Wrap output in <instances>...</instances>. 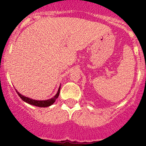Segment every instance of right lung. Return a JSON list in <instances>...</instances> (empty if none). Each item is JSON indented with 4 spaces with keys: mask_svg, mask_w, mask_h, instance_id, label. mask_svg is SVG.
Masks as SVG:
<instances>
[{
    "mask_svg": "<svg viewBox=\"0 0 146 146\" xmlns=\"http://www.w3.org/2000/svg\"><path fill=\"white\" fill-rule=\"evenodd\" d=\"M16 92H17V93L18 94L19 97H20L23 101H25V102L28 103V104H32V105L36 106V107H48V106L51 105V104L55 102L56 100L58 98V95H59V93H60V88L59 89H58V92L56 93V95L53 98H51V99H49V100H41V101L35 100H32V99H30V98H27V97L23 96V95H22L21 94L19 93L17 91H16Z\"/></svg>",
    "mask_w": 146,
    "mask_h": 146,
    "instance_id": "1",
    "label": "right lung"
}]
</instances>
